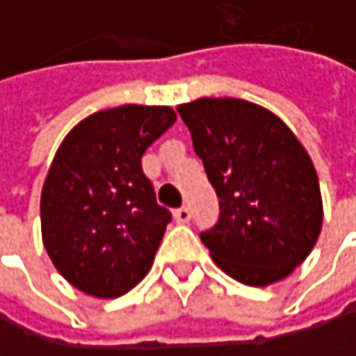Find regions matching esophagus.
<instances>
[{
    "label": "esophagus",
    "mask_w": 356,
    "mask_h": 356,
    "mask_svg": "<svg viewBox=\"0 0 356 356\" xmlns=\"http://www.w3.org/2000/svg\"><path fill=\"white\" fill-rule=\"evenodd\" d=\"M189 218H191V212H189V208H187V206H181V208L175 210V220H177L179 225L189 222Z\"/></svg>",
    "instance_id": "obj_1"
}]
</instances>
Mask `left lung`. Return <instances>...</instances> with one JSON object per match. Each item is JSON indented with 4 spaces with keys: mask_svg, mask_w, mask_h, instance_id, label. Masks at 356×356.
Wrapping results in <instances>:
<instances>
[{
    "mask_svg": "<svg viewBox=\"0 0 356 356\" xmlns=\"http://www.w3.org/2000/svg\"><path fill=\"white\" fill-rule=\"evenodd\" d=\"M177 113L218 195V220L200 233L216 266L249 286L286 278L321 231L309 154L274 113L248 101L197 99Z\"/></svg>",
    "mask_w": 356,
    "mask_h": 356,
    "instance_id": "1",
    "label": "left lung"
}]
</instances>
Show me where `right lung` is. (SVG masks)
<instances>
[{
    "label": "right lung",
    "instance_id": "obj_1",
    "mask_svg": "<svg viewBox=\"0 0 356 356\" xmlns=\"http://www.w3.org/2000/svg\"><path fill=\"white\" fill-rule=\"evenodd\" d=\"M177 115L123 105L80 121L61 142L40 195L42 243L59 274L113 299L150 270L171 212L156 204L142 156Z\"/></svg>",
    "mask_w": 356,
    "mask_h": 356
}]
</instances>
